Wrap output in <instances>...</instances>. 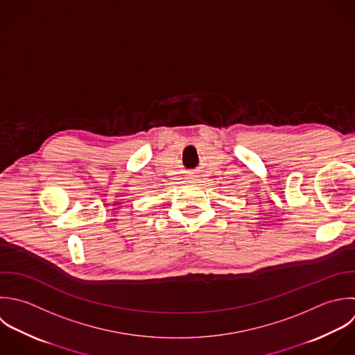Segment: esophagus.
Masks as SVG:
<instances>
[{
	"label": "esophagus",
	"instance_id": "obj_1",
	"mask_svg": "<svg viewBox=\"0 0 355 355\" xmlns=\"http://www.w3.org/2000/svg\"><path fill=\"white\" fill-rule=\"evenodd\" d=\"M191 181H193V182H195V181H196V178H191Z\"/></svg>",
	"mask_w": 355,
	"mask_h": 355
}]
</instances>
